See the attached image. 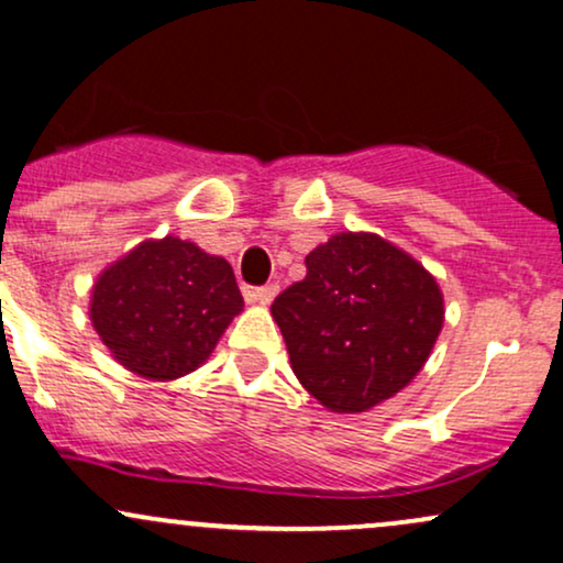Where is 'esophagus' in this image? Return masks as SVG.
Returning <instances> with one entry per match:
<instances>
[{
    "label": "esophagus",
    "mask_w": 563,
    "mask_h": 563,
    "mask_svg": "<svg viewBox=\"0 0 563 563\" xmlns=\"http://www.w3.org/2000/svg\"><path fill=\"white\" fill-rule=\"evenodd\" d=\"M276 292H279V284H263V287L247 289V300L261 302V306H268V302L276 297Z\"/></svg>",
    "instance_id": "esophagus-1"
}]
</instances>
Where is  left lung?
I'll use <instances>...</instances> for the list:
<instances>
[{"label": "left lung", "instance_id": "left-lung-1", "mask_svg": "<svg viewBox=\"0 0 563 563\" xmlns=\"http://www.w3.org/2000/svg\"><path fill=\"white\" fill-rule=\"evenodd\" d=\"M271 313L300 385L329 411L361 413L421 372L442 329L438 282L376 234H336Z\"/></svg>", "mask_w": 563, "mask_h": 563}]
</instances>
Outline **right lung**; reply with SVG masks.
<instances>
[{"mask_svg":"<svg viewBox=\"0 0 563 563\" xmlns=\"http://www.w3.org/2000/svg\"><path fill=\"white\" fill-rule=\"evenodd\" d=\"M242 306L223 257L165 236L142 242L99 276L91 323L129 372L165 382L195 372Z\"/></svg>","mask_w":563,"mask_h":563,"instance_id":"add662e5","label":"right lung"}]
</instances>
